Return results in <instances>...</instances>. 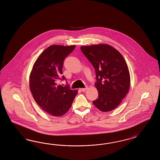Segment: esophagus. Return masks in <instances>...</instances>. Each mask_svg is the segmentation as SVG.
I'll use <instances>...</instances> for the list:
<instances>
[{"label":"esophagus","mask_w":160,"mask_h":160,"mask_svg":"<svg viewBox=\"0 0 160 160\" xmlns=\"http://www.w3.org/2000/svg\"><path fill=\"white\" fill-rule=\"evenodd\" d=\"M87 87L86 86V87H85V88H81V90L82 91V92H85L86 90H87Z\"/></svg>","instance_id":"esophagus-1"}]
</instances>
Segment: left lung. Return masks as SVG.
<instances>
[{"label": "left lung", "instance_id": "8db88e82", "mask_svg": "<svg viewBox=\"0 0 160 160\" xmlns=\"http://www.w3.org/2000/svg\"><path fill=\"white\" fill-rule=\"evenodd\" d=\"M81 50L94 68L98 97L93 104L103 112L116 108L126 97L130 76L125 59L108 44L82 46Z\"/></svg>", "mask_w": 160, "mask_h": 160}]
</instances>
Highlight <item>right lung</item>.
Listing matches in <instances>:
<instances>
[{"mask_svg": "<svg viewBox=\"0 0 160 160\" xmlns=\"http://www.w3.org/2000/svg\"><path fill=\"white\" fill-rule=\"evenodd\" d=\"M76 46L52 45L45 49L35 62L30 75V91L35 102L44 111L54 117L62 116L72 106L78 90L58 84L66 80L62 74L63 62Z\"/></svg>", "mask_w": 160, "mask_h": 160, "instance_id": "obj_1", "label": "right lung"}]
</instances>
